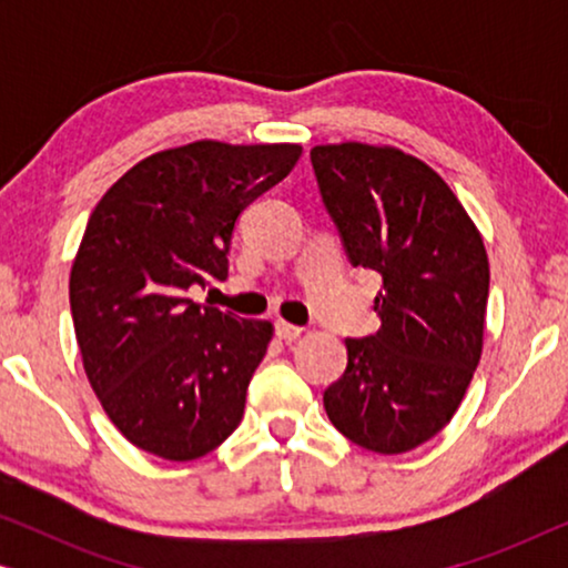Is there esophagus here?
<instances>
[{"instance_id": "obj_1", "label": "esophagus", "mask_w": 568, "mask_h": 568, "mask_svg": "<svg viewBox=\"0 0 568 568\" xmlns=\"http://www.w3.org/2000/svg\"><path fill=\"white\" fill-rule=\"evenodd\" d=\"M274 331H276V336L282 338V341H294L302 333L300 325H292V323H284V321H276L274 323Z\"/></svg>"}]
</instances>
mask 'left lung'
Instances as JSON below:
<instances>
[{"label": "left lung", "mask_w": 568, "mask_h": 568, "mask_svg": "<svg viewBox=\"0 0 568 568\" xmlns=\"http://www.w3.org/2000/svg\"><path fill=\"white\" fill-rule=\"evenodd\" d=\"M352 266L375 271L379 331L346 338V369L323 406L354 445L408 453L455 416L484 346L488 258L449 185L393 146L310 152Z\"/></svg>", "instance_id": "obj_1"}]
</instances>
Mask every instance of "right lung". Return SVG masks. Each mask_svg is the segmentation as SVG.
Wrapping results in <instances>:
<instances>
[{
  "label": "right lung",
  "mask_w": 568,
  "mask_h": 568,
  "mask_svg": "<svg viewBox=\"0 0 568 568\" xmlns=\"http://www.w3.org/2000/svg\"><path fill=\"white\" fill-rule=\"evenodd\" d=\"M300 154L222 142L158 152L90 214L69 278L77 344L108 418L144 453L196 460L237 429L274 328L201 307L189 290L227 276L240 214Z\"/></svg>",
  "instance_id": "1"
}]
</instances>
